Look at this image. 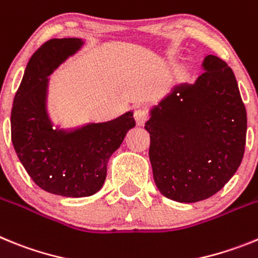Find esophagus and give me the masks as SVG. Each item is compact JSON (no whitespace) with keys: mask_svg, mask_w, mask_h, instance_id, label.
Returning <instances> with one entry per match:
<instances>
[{"mask_svg":"<svg viewBox=\"0 0 258 258\" xmlns=\"http://www.w3.org/2000/svg\"><path fill=\"white\" fill-rule=\"evenodd\" d=\"M134 116H135V119H136V122H138V124H143V123H144L148 118L147 109L143 106L136 107L135 111H134Z\"/></svg>","mask_w":258,"mask_h":258,"instance_id":"34e87169","label":"esophagus"}]
</instances>
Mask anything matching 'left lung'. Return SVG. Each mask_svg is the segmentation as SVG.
Returning <instances> with one entry per match:
<instances>
[{
    "label": "left lung",
    "mask_w": 258,
    "mask_h": 258,
    "mask_svg": "<svg viewBox=\"0 0 258 258\" xmlns=\"http://www.w3.org/2000/svg\"><path fill=\"white\" fill-rule=\"evenodd\" d=\"M204 69L194 86L176 87L145 123L154 183L179 203L222 189L245 149L247 111L231 67L208 55Z\"/></svg>",
    "instance_id": "1"
}]
</instances>
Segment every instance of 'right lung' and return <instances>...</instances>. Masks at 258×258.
<instances>
[{"label": "right lung", "mask_w": 258, "mask_h": 258, "mask_svg": "<svg viewBox=\"0 0 258 258\" xmlns=\"http://www.w3.org/2000/svg\"><path fill=\"white\" fill-rule=\"evenodd\" d=\"M82 45L80 39H51L30 58L11 109V142L22 165L44 191L86 197L101 189L106 165L135 126L131 111L74 132L51 127L45 111L48 78Z\"/></svg>", "instance_id": "right-lung-1"}]
</instances>
